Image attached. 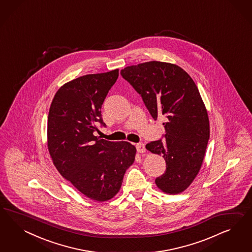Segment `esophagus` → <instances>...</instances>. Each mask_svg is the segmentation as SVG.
Segmentation results:
<instances>
[{
    "label": "esophagus",
    "instance_id": "34e87169",
    "mask_svg": "<svg viewBox=\"0 0 252 252\" xmlns=\"http://www.w3.org/2000/svg\"><path fill=\"white\" fill-rule=\"evenodd\" d=\"M136 148H137V153H143L146 152L145 145L143 143H137Z\"/></svg>",
    "mask_w": 252,
    "mask_h": 252
}]
</instances>
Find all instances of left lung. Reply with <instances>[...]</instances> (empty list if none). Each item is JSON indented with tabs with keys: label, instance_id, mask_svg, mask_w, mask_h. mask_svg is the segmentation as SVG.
Here are the masks:
<instances>
[{
	"label": "left lung",
	"instance_id": "8db88e82",
	"mask_svg": "<svg viewBox=\"0 0 252 252\" xmlns=\"http://www.w3.org/2000/svg\"><path fill=\"white\" fill-rule=\"evenodd\" d=\"M120 74L141 96L153 119H165L163 139L146 145L166 162L155 183L165 193L182 192L198 175L210 137L208 114L197 86L181 67L162 62L127 66Z\"/></svg>",
	"mask_w": 252,
	"mask_h": 252
}]
</instances>
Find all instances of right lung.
Wrapping results in <instances>:
<instances>
[{"label": "right lung", "instance_id": "add662e5", "mask_svg": "<svg viewBox=\"0 0 252 252\" xmlns=\"http://www.w3.org/2000/svg\"><path fill=\"white\" fill-rule=\"evenodd\" d=\"M118 69L77 77L56 92L48 116V149L62 176L88 198L105 201L119 191L136 148L94 136L106 126L101 105Z\"/></svg>", "mask_w": 252, "mask_h": 252}]
</instances>
